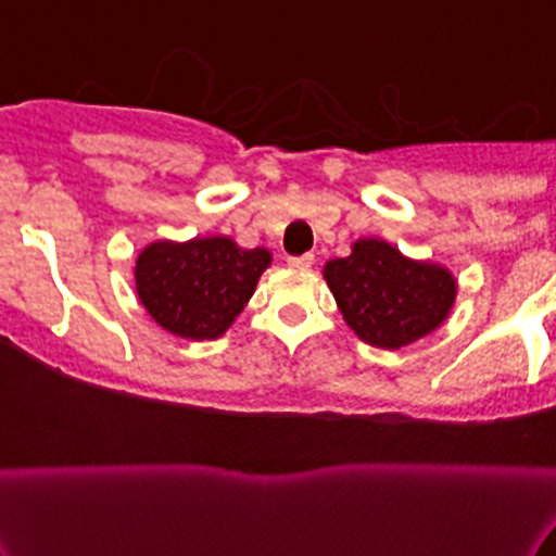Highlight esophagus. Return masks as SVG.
Segmentation results:
<instances>
[{
  "label": "esophagus",
  "mask_w": 556,
  "mask_h": 556,
  "mask_svg": "<svg viewBox=\"0 0 556 556\" xmlns=\"http://www.w3.org/2000/svg\"><path fill=\"white\" fill-rule=\"evenodd\" d=\"M287 264H290L292 269H298V271H307V269H311V266L315 264V256H313V254L292 256V258H287Z\"/></svg>",
  "instance_id": "1"
}]
</instances>
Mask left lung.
I'll list each match as a JSON object with an SVG mask.
<instances>
[{
    "label": "left lung",
    "mask_w": 556,
    "mask_h": 556,
    "mask_svg": "<svg viewBox=\"0 0 556 556\" xmlns=\"http://www.w3.org/2000/svg\"><path fill=\"white\" fill-rule=\"evenodd\" d=\"M323 277L349 328L377 349L424 339L448 318L456 298L446 266L407 258L382 238H359L346 258L323 266Z\"/></svg>",
    "instance_id": "1"
}]
</instances>
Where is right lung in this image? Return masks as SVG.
Wrapping results in <instances>:
<instances>
[{"label": "right lung", "mask_w": 556, "mask_h": 556, "mask_svg": "<svg viewBox=\"0 0 556 556\" xmlns=\"http://www.w3.org/2000/svg\"><path fill=\"white\" fill-rule=\"evenodd\" d=\"M269 264L266 249H241L226 236L153 241L138 254L136 292L168 333L210 341L233 326Z\"/></svg>", "instance_id": "1"}]
</instances>
